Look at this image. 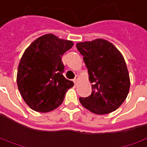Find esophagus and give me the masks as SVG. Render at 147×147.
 I'll use <instances>...</instances> for the list:
<instances>
[{"mask_svg":"<svg viewBox=\"0 0 147 147\" xmlns=\"http://www.w3.org/2000/svg\"><path fill=\"white\" fill-rule=\"evenodd\" d=\"M77 81H78V76H76V77H75V79L73 80V82L75 83V85H76V84H77Z\"/></svg>","mask_w":147,"mask_h":147,"instance_id":"esophagus-1","label":"esophagus"}]
</instances>
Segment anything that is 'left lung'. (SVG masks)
Here are the masks:
<instances>
[{
	"mask_svg": "<svg viewBox=\"0 0 147 147\" xmlns=\"http://www.w3.org/2000/svg\"><path fill=\"white\" fill-rule=\"evenodd\" d=\"M76 48L88 69L92 93L80 97V104L96 114L114 111L124 101L130 88L129 74L123 55L105 39L82 42Z\"/></svg>",
	"mask_w": 147,
	"mask_h": 147,
	"instance_id": "obj_1",
	"label": "left lung"
}]
</instances>
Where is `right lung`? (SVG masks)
Here are the masks:
<instances>
[{
  "label": "right lung",
  "mask_w": 147,
  "mask_h": 147,
  "mask_svg": "<svg viewBox=\"0 0 147 147\" xmlns=\"http://www.w3.org/2000/svg\"><path fill=\"white\" fill-rule=\"evenodd\" d=\"M73 42L48 34L33 42L24 53L17 71V85L25 103L34 110L52 111L61 105L73 82L63 76L61 57Z\"/></svg>",
  "instance_id": "right-lung-1"
}]
</instances>
